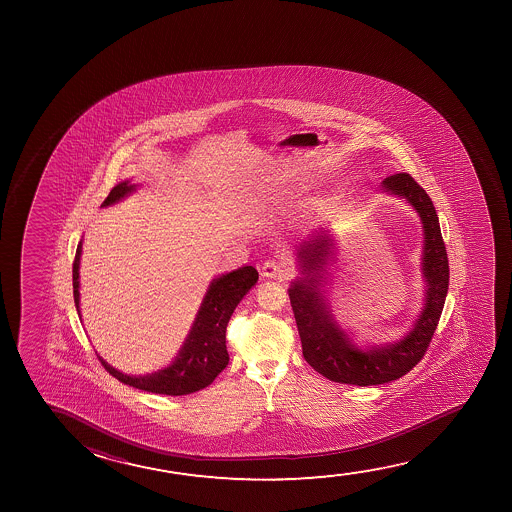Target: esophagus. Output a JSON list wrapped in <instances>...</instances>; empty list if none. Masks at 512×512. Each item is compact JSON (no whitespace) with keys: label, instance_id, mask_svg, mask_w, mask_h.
<instances>
[{"label":"esophagus","instance_id":"obj_1","mask_svg":"<svg viewBox=\"0 0 512 512\" xmlns=\"http://www.w3.org/2000/svg\"><path fill=\"white\" fill-rule=\"evenodd\" d=\"M262 276L264 278H273V280H280V278H288L290 274H292V267H290V262L285 259L281 260H266L264 264H262Z\"/></svg>","mask_w":512,"mask_h":512}]
</instances>
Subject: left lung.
Instances as JSON below:
<instances>
[{"instance_id":"8db88e82","label":"left lung","mask_w":512,"mask_h":512,"mask_svg":"<svg viewBox=\"0 0 512 512\" xmlns=\"http://www.w3.org/2000/svg\"><path fill=\"white\" fill-rule=\"evenodd\" d=\"M381 190L406 199L420 215L423 227L421 274L427 288L413 329L393 343L358 346L336 322L325 295L330 262H334V236L323 227L299 246L301 276L288 288L306 362L323 378L344 385H383L411 371L432 341L448 295V253L432 199L407 173L388 176Z\"/></svg>"}]
</instances>
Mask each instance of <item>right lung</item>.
<instances>
[{"label": "right lung", "instance_id": "1", "mask_svg": "<svg viewBox=\"0 0 512 512\" xmlns=\"http://www.w3.org/2000/svg\"><path fill=\"white\" fill-rule=\"evenodd\" d=\"M136 183L129 180L120 182L110 190L101 208L119 203L124 197L133 194ZM80 257H82V239L77 246L75 262H73V297L75 308L80 315ZM259 280V273L253 266H243L222 274L211 280L210 287L204 294L190 332L183 341L175 360L159 371L148 372L143 376L126 374L108 364L103 357L99 362L113 378L119 379L124 385L133 386L145 392L161 393V395H189L211 385L220 372L229 364V353L225 346V330L231 320L234 309L245 297L250 288Z\"/></svg>", "mask_w": 512, "mask_h": 512}]
</instances>
